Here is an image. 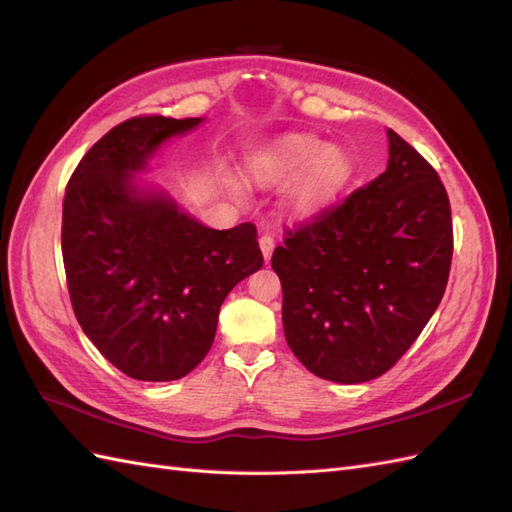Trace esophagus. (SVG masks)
Instances as JSON below:
<instances>
[{"mask_svg":"<svg viewBox=\"0 0 512 512\" xmlns=\"http://www.w3.org/2000/svg\"><path fill=\"white\" fill-rule=\"evenodd\" d=\"M258 243H260L262 256H265V260H269V258H271V254H273V250H275V239H273L271 232H262L260 239H258Z\"/></svg>","mask_w":512,"mask_h":512,"instance_id":"obj_1","label":"esophagus"}]
</instances>
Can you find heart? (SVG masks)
<instances>
[{"label": "heart", "instance_id": "1", "mask_svg": "<svg viewBox=\"0 0 512 512\" xmlns=\"http://www.w3.org/2000/svg\"><path fill=\"white\" fill-rule=\"evenodd\" d=\"M252 175L260 181L282 183L292 177L290 207L301 215H312L329 207L344 190L352 175V160L344 149L327 147L314 136H288L275 147L258 153Z\"/></svg>", "mask_w": 512, "mask_h": 512}]
</instances>
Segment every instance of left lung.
Wrapping results in <instances>:
<instances>
[{"mask_svg":"<svg viewBox=\"0 0 512 512\" xmlns=\"http://www.w3.org/2000/svg\"><path fill=\"white\" fill-rule=\"evenodd\" d=\"M389 145L380 177L288 228L271 258L286 342L324 380L359 384L386 374L446 290L453 220L444 183L393 130Z\"/></svg>","mask_w":512,"mask_h":512,"instance_id":"1","label":"left lung"}]
</instances>
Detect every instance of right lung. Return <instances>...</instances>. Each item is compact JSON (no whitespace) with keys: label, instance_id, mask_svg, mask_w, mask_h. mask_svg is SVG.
Wrapping results in <instances>:
<instances>
[{"label":"right lung","instance_id":"obj_1","mask_svg":"<svg viewBox=\"0 0 512 512\" xmlns=\"http://www.w3.org/2000/svg\"><path fill=\"white\" fill-rule=\"evenodd\" d=\"M203 119L138 115L108 130L66 185L61 254L74 316L106 361L134 380L183 378L205 359L226 294L262 267L252 222L213 230L132 170Z\"/></svg>","mask_w":512,"mask_h":512}]
</instances>
